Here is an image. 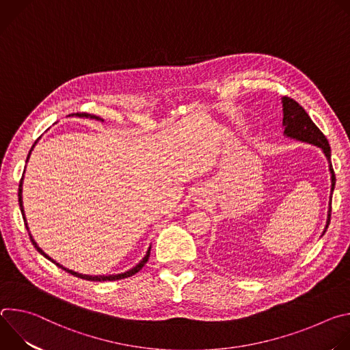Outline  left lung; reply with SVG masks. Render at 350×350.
<instances>
[{
	"label": "left lung",
	"instance_id": "1",
	"mask_svg": "<svg viewBox=\"0 0 350 350\" xmlns=\"http://www.w3.org/2000/svg\"><path fill=\"white\" fill-rule=\"evenodd\" d=\"M282 115H284V118H282L284 135L321 148V151L324 152V155L328 161L329 173H331V195H329V208H328V215H327V224L323 231V235H324L329 226L332 191L335 188V173H334L332 163H331V148H329L328 139L321 133V130L313 123V120L306 113V111L301 105H299L295 99H292L289 96H282Z\"/></svg>",
	"mask_w": 350,
	"mask_h": 350
}]
</instances>
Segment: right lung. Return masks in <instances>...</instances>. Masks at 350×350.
Wrapping results in <instances>:
<instances>
[{"label": "right lung", "instance_id": "right-lung-1", "mask_svg": "<svg viewBox=\"0 0 350 350\" xmlns=\"http://www.w3.org/2000/svg\"><path fill=\"white\" fill-rule=\"evenodd\" d=\"M73 115H76V116H80V118H90V119H96V120H101V122H104L101 118H96V116H94V115H88V113H72V116ZM70 116V115H69ZM37 144V139H36V142L33 144V146H31V149H30V152H29V155H27V159H26V162L29 161V158H30V154H31V151H33V148H34V145ZM22 185H23V176H22V178H21V183H19V191H18V198H19V206H21V212H22V216H23V221H25V226H26V228H27V231H29V227H27V221H26V217H25V211H23V201H22ZM29 235H30V241H31V243L34 245V247L37 249V251L44 256V258H46L48 260H51L53 263H55L59 269H62V270H65V271H68V273H70L72 275H76V277H79V278H83V280H88V281H116V280H123V278H127V277H131V275H134L135 273H138L142 267H144V265L148 262V259H149V251H151V247L148 249V252H146V255L142 258V260L135 266V267H133L131 270H129V271H126V273H122V274H115V275H85V274H79V273H76V271H72V270H69V269H65L64 266H61L59 263H57L55 260H53L51 258H49L46 254H44L42 252V249L36 243V241L33 239V237H31V234L29 232Z\"/></svg>", "mask_w": 350, "mask_h": 350}]
</instances>
